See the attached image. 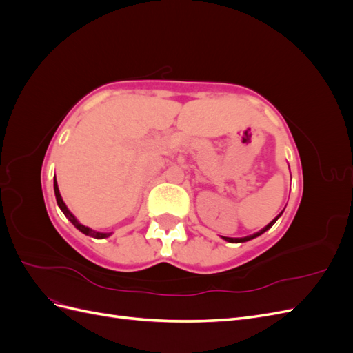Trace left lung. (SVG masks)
I'll return each mask as SVG.
<instances>
[{"label":"left lung","instance_id":"left-lung-1","mask_svg":"<svg viewBox=\"0 0 353 353\" xmlns=\"http://www.w3.org/2000/svg\"><path fill=\"white\" fill-rule=\"evenodd\" d=\"M283 213V212H281ZM281 213H280V215L279 216H276L274 221H271L270 223H268V225H266L263 230H261L259 232H256V234H253V236H248V237H244V239H230V237H223V240H227V241H230V243H243V241H248V240H252V239H254V237H258V236H261V234H263L266 230H270L272 225H274V223H275V221L276 219H279L280 216H281Z\"/></svg>","mask_w":353,"mask_h":353}]
</instances>
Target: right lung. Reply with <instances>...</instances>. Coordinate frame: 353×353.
Segmentation results:
<instances>
[{
	"mask_svg": "<svg viewBox=\"0 0 353 353\" xmlns=\"http://www.w3.org/2000/svg\"><path fill=\"white\" fill-rule=\"evenodd\" d=\"M54 193H56V200H57V205H59V208L61 209V212L65 213V216L73 223L74 227H77L81 232H83L85 236H91V237H94V239H105V237H109L110 234H108V232H97V231H92L91 228H88V227H85V225H82V223H79L78 222V219L74 218L72 213L69 212V209L66 208V205H65V201H63V199H61V196H60V191H59V187H57V181H56V178H54Z\"/></svg>",
	"mask_w": 353,
	"mask_h": 353,
	"instance_id": "right-lung-1",
	"label": "right lung"
}]
</instances>
